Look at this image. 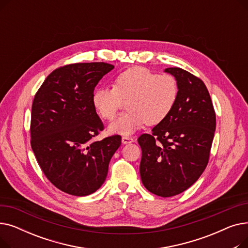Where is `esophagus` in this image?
Here are the masks:
<instances>
[{"instance_id":"1","label":"esophagus","mask_w":248,"mask_h":248,"mask_svg":"<svg viewBox=\"0 0 248 248\" xmlns=\"http://www.w3.org/2000/svg\"><path fill=\"white\" fill-rule=\"evenodd\" d=\"M122 141H123V144H129V142L134 141V139L131 137H123Z\"/></svg>"}]
</instances>
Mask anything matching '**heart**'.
I'll return each mask as SVG.
<instances>
[{
	"label": "heart",
	"mask_w": 248,
	"mask_h": 248,
	"mask_svg": "<svg viewBox=\"0 0 248 248\" xmlns=\"http://www.w3.org/2000/svg\"><path fill=\"white\" fill-rule=\"evenodd\" d=\"M178 95L179 85L172 75L133 67L116 75L113 87L96 88L93 106L101 119L112 121L127 99L128 110L108 126V131L128 136L147 123L157 124L164 121L174 108Z\"/></svg>",
	"instance_id": "1"
}]
</instances>
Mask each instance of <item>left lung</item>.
<instances>
[{
  "mask_svg": "<svg viewBox=\"0 0 248 248\" xmlns=\"http://www.w3.org/2000/svg\"><path fill=\"white\" fill-rule=\"evenodd\" d=\"M179 85L174 108L164 121L139 139L140 174L144 186L161 197L191 187L210 157L216 115L209 93L199 77L179 68H166Z\"/></svg>",
  "mask_w": 248,
  "mask_h": 248,
  "instance_id": "1",
  "label": "left lung"
}]
</instances>
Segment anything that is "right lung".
<instances>
[{
  "label": "right lung",
  "mask_w": 248,
  "mask_h": 248,
  "mask_svg": "<svg viewBox=\"0 0 248 248\" xmlns=\"http://www.w3.org/2000/svg\"><path fill=\"white\" fill-rule=\"evenodd\" d=\"M113 68L104 62L64 65L47 76L34 96L30 133L36 160L52 184L73 196L101 187L122 144L119 135L93 140L104 128L93 106V91Z\"/></svg>",
  "instance_id": "1"
}]
</instances>
